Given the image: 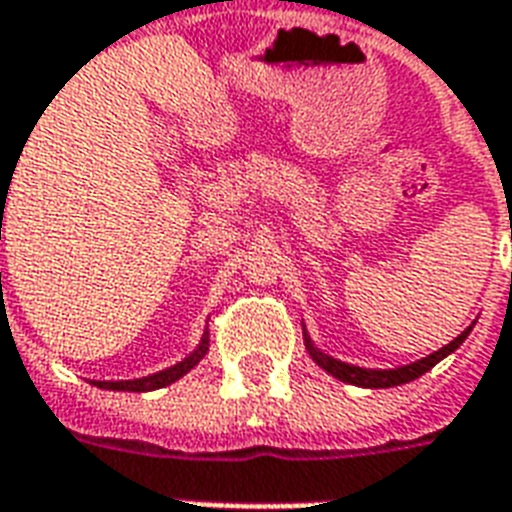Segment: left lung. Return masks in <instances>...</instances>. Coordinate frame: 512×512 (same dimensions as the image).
<instances>
[{
    "mask_svg": "<svg viewBox=\"0 0 512 512\" xmlns=\"http://www.w3.org/2000/svg\"><path fill=\"white\" fill-rule=\"evenodd\" d=\"M473 324H476V321H473ZM473 324H470V327L465 329L462 335L454 337L449 345L438 348L436 353H430V356L420 358V361H412V364L396 366V369H364V366L345 364V361H340V358H332L329 353H324V350L316 348L311 340V335H308L305 329H303V337H305V348H308V353H311L313 361H316V364H319L324 372H329L332 377H337V380L350 382V385H358V388H396V385H404V382H412V380H417V377H422V374L430 372V369H433L438 361H444L449 353H454V350L460 348L462 342H465V337L470 335Z\"/></svg>",
    "mask_w": 512,
    "mask_h": 512,
    "instance_id": "obj_1",
    "label": "left lung"
}]
</instances>
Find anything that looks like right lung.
Here are the masks:
<instances>
[{
  "mask_svg": "<svg viewBox=\"0 0 512 512\" xmlns=\"http://www.w3.org/2000/svg\"><path fill=\"white\" fill-rule=\"evenodd\" d=\"M209 350V332L201 335V342L196 345L191 356H185L183 361H177L175 366H167L162 372L156 374H148V377H140V380H92V385H98V388H106V390H127V393H148V390H159V388H167L172 382H177L183 374H188L193 366L199 364L201 358L207 356Z\"/></svg>",
  "mask_w": 512,
  "mask_h": 512,
  "instance_id": "obj_1",
  "label": "right lung"
}]
</instances>
